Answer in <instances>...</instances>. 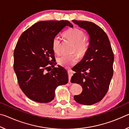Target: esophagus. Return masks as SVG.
Masks as SVG:
<instances>
[{
    "label": "esophagus",
    "instance_id": "1",
    "mask_svg": "<svg viewBox=\"0 0 129 129\" xmlns=\"http://www.w3.org/2000/svg\"><path fill=\"white\" fill-rule=\"evenodd\" d=\"M68 77H69V82H70L71 81V77L73 75L72 71L71 70H68Z\"/></svg>",
    "mask_w": 129,
    "mask_h": 129
}]
</instances>
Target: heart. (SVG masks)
<instances>
[{
    "label": "heart",
    "instance_id": "heart-1",
    "mask_svg": "<svg viewBox=\"0 0 129 129\" xmlns=\"http://www.w3.org/2000/svg\"><path fill=\"white\" fill-rule=\"evenodd\" d=\"M64 36L68 40L75 44L73 52H76L80 57H84L89 49L90 41L89 39L85 36L84 32L77 28H72L64 32ZM52 47L54 53H60L61 41L59 37L54 36L52 39ZM78 56L76 54L71 55H64L58 58V62L60 65L68 67L77 62Z\"/></svg>",
    "mask_w": 129,
    "mask_h": 129
}]
</instances>
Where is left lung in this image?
I'll list each match as a JSON object with an SVG mask.
<instances>
[{
  "instance_id": "left-lung-1",
  "label": "left lung",
  "mask_w": 129,
  "mask_h": 129,
  "mask_svg": "<svg viewBox=\"0 0 129 129\" xmlns=\"http://www.w3.org/2000/svg\"><path fill=\"white\" fill-rule=\"evenodd\" d=\"M85 29L90 37V45L82 60L73 68L76 73L72 83L80 84L82 91L74 96L78 103L91 105L105 95L113 75L114 53L108 36L104 30L90 21L73 20Z\"/></svg>"
}]
</instances>
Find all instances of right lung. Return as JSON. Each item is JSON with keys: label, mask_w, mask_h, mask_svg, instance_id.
<instances>
[{"label": "right lung", "mask_w": 129, "mask_h": 129, "mask_svg": "<svg viewBox=\"0 0 129 129\" xmlns=\"http://www.w3.org/2000/svg\"><path fill=\"white\" fill-rule=\"evenodd\" d=\"M68 25L73 27L67 20L39 21L25 30L17 41L14 52V71L21 90L34 101L51 102L57 86L68 82L66 70L54 67L52 47V39Z\"/></svg>", "instance_id": "right-lung-1"}]
</instances>
